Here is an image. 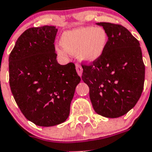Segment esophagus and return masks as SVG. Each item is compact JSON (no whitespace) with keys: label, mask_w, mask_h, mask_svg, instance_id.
Instances as JSON below:
<instances>
[{"label":"esophagus","mask_w":152,"mask_h":152,"mask_svg":"<svg viewBox=\"0 0 152 152\" xmlns=\"http://www.w3.org/2000/svg\"><path fill=\"white\" fill-rule=\"evenodd\" d=\"M76 71H77V74H78L80 76H81V75H82L83 68H82V67L80 66V64H79L78 63H77V64H76Z\"/></svg>","instance_id":"1"}]
</instances>
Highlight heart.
I'll return each mask as SVG.
<instances>
[{
    "label": "heart",
    "mask_w": 152,
    "mask_h": 152,
    "mask_svg": "<svg viewBox=\"0 0 152 152\" xmlns=\"http://www.w3.org/2000/svg\"><path fill=\"white\" fill-rule=\"evenodd\" d=\"M108 36L101 27H80L65 31L60 38V45L63 49L58 48V53L65 56L66 51L76 54L80 60L91 62L100 57L105 49Z\"/></svg>",
    "instance_id": "heart-1"
}]
</instances>
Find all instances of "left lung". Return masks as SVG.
<instances>
[{"label": "left lung", "instance_id": "8db88e82", "mask_svg": "<svg viewBox=\"0 0 152 152\" xmlns=\"http://www.w3.org/2000/svg\"><path fill=\"white\" fill-rule=\"evenodd\" d=\"M97 24L107 32V46L99 58L81 62V78L89 87L95 112L117 118L133 108L142 95L145 69L142 49L139 40L120 24Z\"/></svg>", "mask_w": 152, "mask_h": 152}]
</instances>
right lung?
Returning <instances> with one entry per match:
<instances>
[{"label": "right lung", "mask_w": 152, "mask_h": 152, "mask_svg": "<svg viewBox=\"0 0 152 152\" xmlns=\"http://www.w3.org/2000/svg\"><path fill=\"white\" fill-rule=\"evenodd\" d=\"M55 26L31 27L17 39L9 56V82L24 116L39 126H53L68 119L76 86L73 62L56 60Z\"/></svg>", "instance_id": "add662e5"}]
</instances>
